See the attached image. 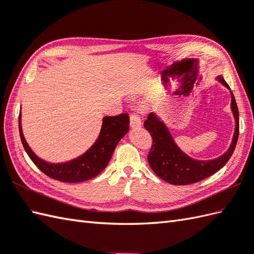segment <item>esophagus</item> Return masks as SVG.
<instances>
[{"instance_id": "34e87169", "label": "esophagus", "mask_w": 254, "mask_h": 254, "mask_svg": "<svg viewBox=\"0 0 254 254\" xmlns=\"http://www.w3.org/2000/svg\"><path fill=\"white\" fill-rule=\"evenodd\" d=\"M129 125H131L132 127H138L141 126V120L140 118L135 115V114H132L131 116H129Z\"/></svg>"}]
</instances>
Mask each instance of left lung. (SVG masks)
I'll return each mask as SVG.
<instances>
[{
  "label": "left lung",
  "mask_w": 254,
  "mask_h": 254,
  "mask_svg": "<svg viewBox=\"0 0 254 254\" xmlns=\"http://www.w3.org/2000/svg\"><path fill=\"white\" fill-rule=\"evenodd\" d=\"M217 80L231 90L222 75L217 76ZM231 95L236 122L233 140L225 154L213 160H196L184 154L175 144L166 125L154 113L148 115L144 127L151 135L154 143L148 154V162L159 178L173 185H190L209 178L225 166L236 148L239 135V111L233 92Z\"/></svg>",
  "instance_id": "1"
}]
</instances>
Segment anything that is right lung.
<instances>
[{"label":"right lung","mask_w":254,"mask_h":254,"mask_svg":"<svg viewBox=\"0 0 254 254\" xmlns=\"http://www.w3.org/2000/svg\"><path fill=\"white\" fill-rule=\"evenodd\" d=\"M19 134L23 148L29 158L44 174L64 183H79L91 180L97 176L107 167L113 156L117 144L127 133L129 118L127 114L115 117H105L99 136L95 143L83 155L71 161L64 163H50L34 155L23 137L20 114H19Z\"/></svg>","instance_id":"obj_1"}]
</instances>
